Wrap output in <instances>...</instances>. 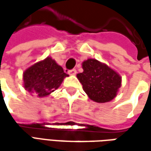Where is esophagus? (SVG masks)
I'll return each instance as SVG.
<instances>
[{"label": "esophagus", "mask_w": 151, "mask_h": 151, "mask_svg": "<svg viewBox=\"0 0 151 151\" xmlns=\"http://www.w3.org/2000/svg\"><path fill=\"white\" fill-rule=\"evenodd\" d=\"M68 73H69V75H70V76H76V70H75V69L70 70L68 71Z\"/></svg>", "instance_id": "34e87169"}]
</instances>
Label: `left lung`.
Instances as JSON below:
<instances>
[{"label":"left lung","instance_id":"1","mask_svg":"<svg viewBox=\"0 0 151 151\" xmlns=\"http://www.w3.org/2000/svg\"><path fill=\"white\" fill-rule=\"evenodd\" d=\"M82 69L76 76L91 100L104 103L116 97L122 83L119 73L95 59L83 61Z\"/></svg>","mask_w":151,"mask_h":151}]
</instances>
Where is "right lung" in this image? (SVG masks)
Listing matches in <instances>:
<instances>
[{
    "label": "right lung",
    "instance_id": "right-lung-1",
    "mask_svg": "<svg viewBox=\"0 0 151 151\" xmlns=\"http://www.w3.org/2000/svg\"><path fill=\"white\" fill-rule=\"evenodd\" d=\"M69 76L51 57L35 63L23 72V87L28 92L44 97L60 87L64 79Z\"/></svg>",
    "mask_w": 151,
    "mask_h": 151
}]
</instances>
